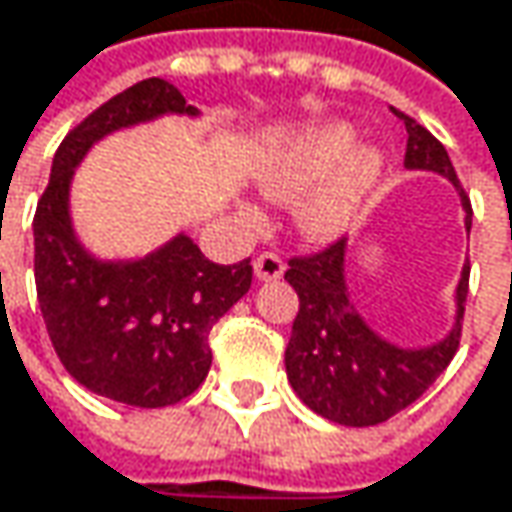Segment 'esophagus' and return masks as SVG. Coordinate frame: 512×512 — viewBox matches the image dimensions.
I'll return each instance as SVG.
<instances>
[{
    "mask_svg": "<svg viewBox=\"0 0 512 512\" xmlns=\"http://www.w3.org/2000/svg\"><path fill=\"white\" fill-rule=\"evenodd\" d=\"M257 281H278L284 275V260L278 252H260L255 257Z\"/></svg>",
    "mask_w": 512,
    "mask_h": 512,
    "instance_id": "esophagus-1",
    "label": "esophagus"
}]
</instances>
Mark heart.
Instances as JSON below:
<instances>
[{"instance_id": "obj_1", "label": "heart", "mask_w": 512, "mask_h": 512, "mask_svg": "<svg viewBox=\"0 0 512 512\" xmlns=\"http://www.w3.org/2000/svg\"><path fill=\"white\" fill-rule=\"evenodd\" d=\"M349 152V131L346 128H325V131L313 134L296 152V158L272 178V190L278 196H287V193H299V190H307V187H316V184H322L325 178L334 175L340 163L349 158ZM375 166H378V161L369 152L354 155L337 173V178L307 205L304 228L313 231V234H322V237L343 231L357 213L360 196L369 187V181L375 175Z\"/></svg>"}]
</instances>
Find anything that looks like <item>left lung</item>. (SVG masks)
Wrapping results in <instances>:
<instances>
[{"instance_id":"obj_1","label":"left lung","mask_w":512,"mask_h":512,"mask_svg":"<svg viewBox=\"0 0 512 512\" xmlns=\"http://www.w3.org/2000/svg\"><path fill=\"white\" fill-rule=\"evenodd\" d=\"M390 111L407 128L404 166L442 172L463 193V184L440 140L404 111L398 108ZM466 225L472 228L469 202H466ZM343 257H346V237H337L316 252L290 257V269L284 272V278L299 296V313L293 319L284 366L293 390L310 410H316L319 416L337 425L369 428L393 419L395 413L413 404L454 360L463 337L469 263L457 287L460 313L454 331L442 343L428 349H398L375 337L351 307Z\"/></svg>"}]
</instances>
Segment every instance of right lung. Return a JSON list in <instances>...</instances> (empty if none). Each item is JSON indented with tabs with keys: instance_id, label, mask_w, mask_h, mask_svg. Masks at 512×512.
<instances>
[{
	"instance_id": "right-lung-1",
	"label": "right lung",
	"mask_w": 512,
	"mask_h": 512,
	"mask_svg": "<svg viewBox=\"0 0 512 512\" xmlns=\"http://www.w3.org/2000/svg\"><path fill=\"white\" fill-rule=\"evenodd\" d=\"M166 111L196 114L181 90L146 78L81 119L55 152L34 210V284L52 349L90 393L131 407H169L208 378L210 331L252 287V260L210 263L190 237L134 263H99L70 228L72 166L108 131Z\"/></svg>"
}]
</instances>
